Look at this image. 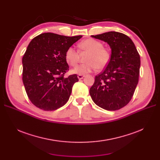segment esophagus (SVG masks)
Segmentation results:
<instances>
[{"instance_id": "1", "label": "esophagus", "mask_w": 160, "mask_h": 160, "mask_svg": "<svg viewBox=\"0 0 160 160\" xmlns=\"http://www.w3.org/2000/svg\"><path fill=\"white\" fill-rule=\"evenodd\" d=\"M84 77H85V75H77V77H78L79 79H82Z\"/></svg>"}]
</instances>
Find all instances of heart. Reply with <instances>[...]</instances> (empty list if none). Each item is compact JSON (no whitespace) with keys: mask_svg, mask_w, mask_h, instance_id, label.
<instances>
[{"mask_svg":"<svg viewBox=\"0 0 160 160\" xmlns=\"http://www.w3.org/2000/svg\"><path fill=\"white\" fill-rule=\"evenodd\" d=\"M103 43L93 38H88L78 45L81 53H88L85 58V63L77 65L71 70L72 73L85 75L94 71L104 69L111 59V51L103 47ZM65 59L69 65L75 66L79 59V53L74 47H69L65 52Z\"/></svg>","mask_w":160,"mask_h":160,"instance_id":"obj_1","label":"heart"}]
</instances>
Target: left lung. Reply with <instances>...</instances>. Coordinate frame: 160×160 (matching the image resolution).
<instances>
[{
    "label": "left lung",
    "instance_id": "left-lung-1",
    "mask_svg": "<svg viewBox=\"0 0 160 160\" xmlns=\"http://www.w3.org/2000/svg\"><path fill=\"white\" fill-rule=\"evenodd\" d=\"M91 37L108 42L111 55L103 71L95 76L90 95L99 107L118 110L129 103L138 83L139 55L132 40L125 34L110 31Z\"/></svg>",
    "mask_w": 160,
    "mask_h": 160
}]
</instances>
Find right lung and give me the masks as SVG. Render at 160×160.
I'll return each mask as SVG.
<instances>
[{
  "mask_svg": "<svg viewBox=\"0 0 160 160\" xmlns=\"http://www.w3.org/2000/svg\"><path fill=\"white\" fill-rule=\"evenodd\" d=\"M81 37L45 32L28 44L22 60V81L28 98L37 108L56 110L69 100L79 79L76 74L64 77L69 71L65 52Z\"/></svg>",
  "mask_w": 160,
  "mask_h": 160,
  "instance_id": "add662e5",
  "label": "right lung"
}]
</instances>
